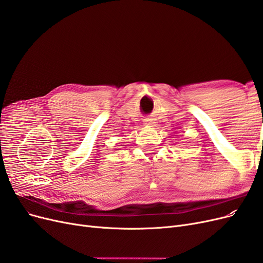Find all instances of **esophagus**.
<instances>
[{"instance_id": "1", "label": "esophagus", "mask_w": 263, "mask_h": 263, "mask_svg": "<svg viewBox=\"0 0 263 263\" xmlns=\"http://www.w3.org/2000/svg\"><path fill=\"white\" fill-rule=\"evenodd\" d=\"M146 126H149V127H151V126H155V121L154 119H146L145 121V123H144Z\"/></svg>"}]
</instances>
